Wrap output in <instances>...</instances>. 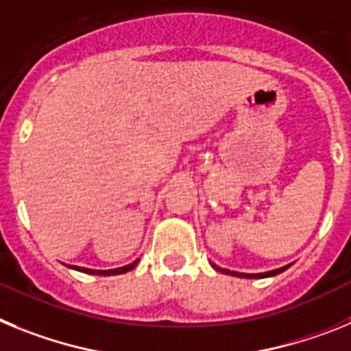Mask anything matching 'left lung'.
I'll return each mask as SVG.
<instances>
[{"instance_id": "8db88e82", "label": "left lung", "mask_w": 351, "mask_h": 351, "mask_svg": "<svg viewBox=\"0 0 351 351\" xmlns=\"http://www.w3.org/2000/svg\"><path fill=\"white\" fill-rule=\"evenodd\" d=\"M212 267L217 270V272H222V274H230V276H237V277H247V279H263V277H272V276H277V274L285 272L286 268L289 267H282V268H277V270H270V272H263V274H239V272H231V270H226V268H221L217 267V265H213Z\"/></svg>"}]
</instances>
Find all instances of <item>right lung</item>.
<instances>
[{"mask_svg":"<svg viewBox=\"0 0 351 351\" xmlns=\"http://www.w3.org/2000/svg\"><path fill=\"white\" fill-rule=\"evenodd\" d=\"M138 261L139 260H136L134 263L125 265V267L121 268H114V270H91V268H81V267H72V268H75V270H79V272L93 274V276H118V274H125V272H129V270H132V268L138 265Z\"/></svg>","mask_w":351,"mask_h":351,"instance_id":"obj_1","label":"right lung"}]
</instances>
